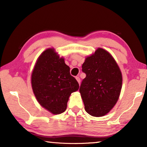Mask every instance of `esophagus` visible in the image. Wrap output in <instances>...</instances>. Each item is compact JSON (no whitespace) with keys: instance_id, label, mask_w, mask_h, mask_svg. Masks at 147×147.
Segmentation results:
<instances>
[{"instance_id":"esophagus-1","label":"esophagus","mask_w":147,"mask_h":147,"mask_svg":"<svg viewBox=\"0 0 147 147\" xmlns=\"http://www.w3.org/2000/svg\"><path fill=\"white\" fill-rule=\"evenodd\" d=\"M76 79L77 82H78V84L80 83V78L78 76H76Z\"/></svg>"}]
</instances>
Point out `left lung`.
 Segmentation results:
<instances>
[{
    "instance_id": "1",
    "label": "left lung",
    "mask_w": 147,
    "mask_h": 147,
    "mask_svg": "<svg viewBox=\"0 0 147 147\" xmlns=\"http://www.w3.org/2000/svg\"><path fill=\"white\" fill-rule=\"evenodd\" d=\"M86 74L80 88L85 110L93 117L108 113L119 100L123 76L118 64L111 54L98 48L87 56L82 65Z\"/></svg>"
}]
</instances>
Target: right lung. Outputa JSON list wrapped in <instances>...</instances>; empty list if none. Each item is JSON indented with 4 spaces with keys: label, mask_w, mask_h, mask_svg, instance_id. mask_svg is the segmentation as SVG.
Listing matches in <instances>:
<instances>
[{
    "label": "right lung",
    "mask_w": 147,
    "mask_h": 147,
    "mask_svg": "<svg viewBox=\"0 0 147 147\" xmlns=\"http://www.w3.org/2000/svg\"><path fill=\"white\" fill-rule=\"evenodd\" d=\"M32 90L40 105L49 112H64L72 93L79 84L70 74V68L54 48H49L38 57L31 74Z\"/></svg>",
    "instance_id": "add662e5"
}]
</instances>
